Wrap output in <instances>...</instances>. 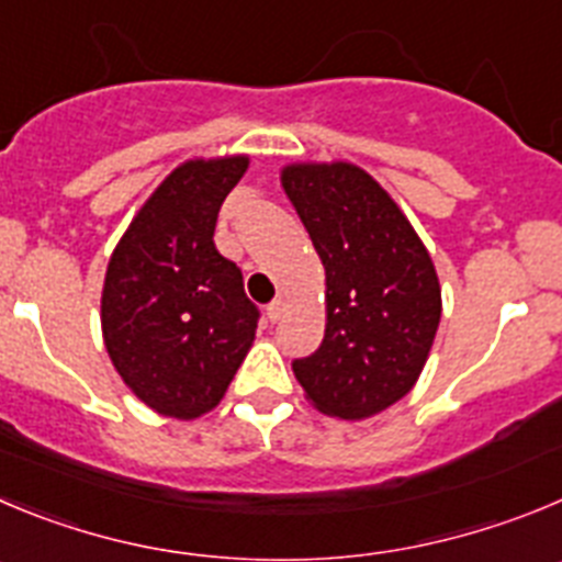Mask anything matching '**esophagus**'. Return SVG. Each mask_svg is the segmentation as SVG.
<instances>
[{
  "label": "esophagus",
  "instance_id": "obj_1",
  "mask_svg": "<svg viewBox=\"0 0 562 562\" xmlns=\"http://www.w3.org/2000/svg\"><path fill=\"white\" fill-rule=\"evenodd\" d=\"M284 312H286L284 297H276V301H272L270 306H267V321H270V323L281 321V315H284Z\"/></svg>",
  "mask_w": 562,
  "mask_h": 562
}]
</instances>
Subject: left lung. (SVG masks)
<instances>
[{"label": "left lung", "mask_w": 562, "mask_h": 562, "mask_svg": "<svg viewBox=\"0 0 562 562\" xmlns=\"http://www.w3.org/2000/svg\"><path fill=\"white\" fill-rule=\"evenodd\" d=\"M281 187L326 267V334L292 370L315 409L373 418L404 398L440 326V281L404 211L348 161L286 164Z\"/></svg>", "instance_id": "left-lung-1"}]
</instances>
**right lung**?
Masks as SVG:
<instances>
[{"label":"right lung","instance_id":"right-lung-1","mask_svg":"<svg viewBox=\"0 0 562 562\" xmlns=\"http://www.w3.org/2000/svg\"><path fill=\"white\" fill-rule=\"evenodd\" d=\"M247 156L192 158L161 180L113 247L102 339L113 368L158 415L192 420L223 401L256 339L259 308L214 247Z\"/></svg>","mask_w":562,"mask_h":562}]
</instances>
